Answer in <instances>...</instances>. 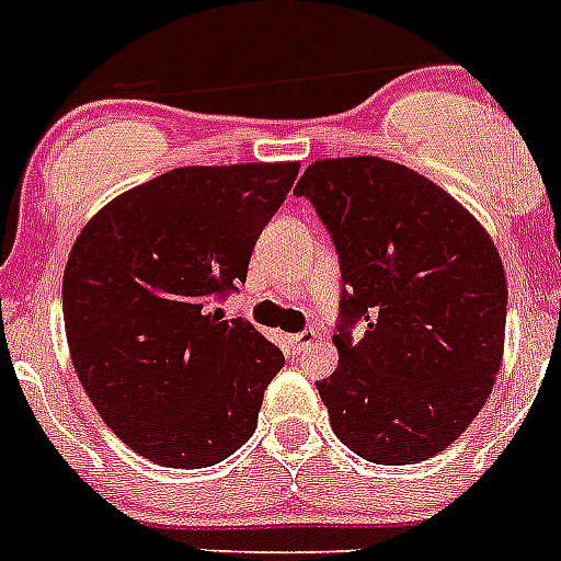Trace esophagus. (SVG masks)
I'll list each match as a JSON object with an SVG mask.
<instances>
[{"label": "esophagus", "instance_id": "obj_1", "mask_svg": "<svg viewBox=\"0 0 561 561\" xmlns=\"http://www.w3.org/2000/svg\"><path fill=\"white\" fill-rule=\"evenodd\" d=\"M316 343V332L312 329H305V332H298V334H290V345H293V352H305L307 345Z\"/></svg>", "mask_w": 561, "mask_h": 561}]
</instances>
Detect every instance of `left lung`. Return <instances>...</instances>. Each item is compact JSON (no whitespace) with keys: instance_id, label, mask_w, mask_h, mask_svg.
<instances>
[{"instance_id":"1","label":"left lung","mask_w":561,"mask_h":561,"mask_svg":"<svg viewBox=\"0 0 561 561\" xmlns=\"http://www.w3.org/2000/svg\"><path fill=\"white\" fill-rule=\"evenodd\" d=\"M293 193L316 207L343 279L340 365L318 381L334 434L376 465L434 457L479 415L501 368L495 243L443 187L379 157L312 162Z\"/></svg>"}]
</instances>
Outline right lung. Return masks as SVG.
<instances>
[{
  "label": "right lung",
  "mask_w": 561,
  "mask_h": 561,
  "mask_svg": "<svg viewBox=\"0 0 561 561\" xmlns=\"http://www.w3.org/2000/svg\"><path fill=\"white\" fill-rule=\"evenodd\" d=\"M298 162L174 169L91 218L62 274L68 348L102 421L140 457L209 468L254 434L285 354L218 310Z\"/></svg>",
  "instance_id": "obj_1"
}]
</instances>
